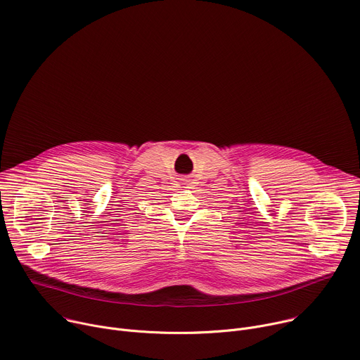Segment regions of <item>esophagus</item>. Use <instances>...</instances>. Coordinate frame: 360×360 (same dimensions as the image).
<instances>
[{
    "instance_id": "1",
    "label": "esophagus",
    "mask_w": 360,
    "mask_h": 360,
    "mask_svg": "<svg viewBox=\"0 0 360 360\" xmlns=\"http://www.w3.org/2000/svg\"><path fill=\"white\" fill-rule=\"evenodd\" d=\"M179 181H181V182H188V179H186V178H185V176H182V178H179ZM182 185H184V184H182Z\"/></svg>"
}]
</instances>
